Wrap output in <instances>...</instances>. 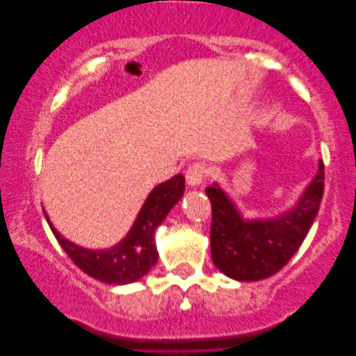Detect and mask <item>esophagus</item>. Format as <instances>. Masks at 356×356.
I'll return each instance as SVG.
<instances>
[{
	"instance_id": "34e87169",
	"label": "esophagus",
	"mask_w": 356,
	"mask_h": 356,
	"mask_svg": "<svg viewBox=\"0 0 356 356\" xmlns=\"http://www.w3.org/2000/svg\"><path fill=\"white\" fill-rule=\"evenodd\" d=\"M207 177V167L204 163H193L186 170V183L189 186H199Z\"/></svg>"
}]
</instances>
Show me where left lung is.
I'll return each instance as SVG.
<instances>
[{"mask_svg":"<svg viewBox=\"0 0 356 356\" xmlns=\"http://www.w3.org/2000/svg\"><path fill=\"white\" fill-rule=\"evenodd\" d=\"M324 193V163L290 211L269 218H245L228 194L213 183L211 252L220 272L240 282L267 279L289 262L308 235Z\"/></svg>","mask_w":356,"mask_h":356,"instance_id":"1","label":"left lung"}]
</instances>
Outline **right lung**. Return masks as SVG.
<instances>
[{
	"instance_id": "obj_1",
	"label": "right lung",
	"mask_w": 356,
	"mask_h": 356,
	"mask_svg": "<svg viewBox=\"0 0 356 356\" xmlns=\"http://www.w3.org/2000/svg\"><path fill=\"white\" fill-rule=\"evenodd\" d=\"M183 194V175H177L155 186L140 207L131 230L123 240L106 250H89L66 240L53 227L47 213L45 217L58 243L81 270L105 284L124 285L143 279L155 266L159 259L155 230Z\"/></svg>"
}]
</instances>
